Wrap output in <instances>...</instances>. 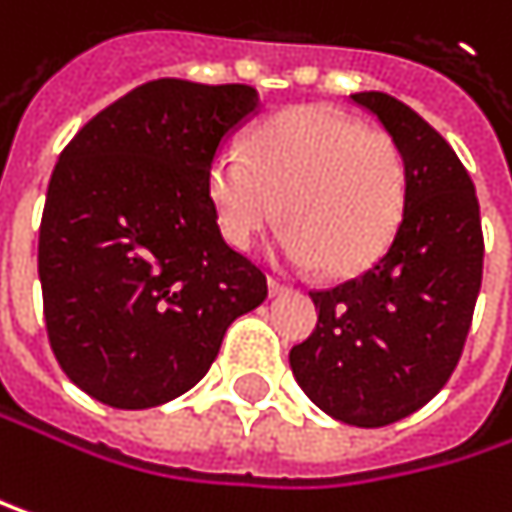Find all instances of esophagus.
I'll list each match as a JSON object with an SVG mask.
<instances>
[{
    "instance_id": "1",
    "label": "esophagus",
    "mask_w": 512,
    "mask_h": 512,
    "mask_svg": "<svg viewBox=\"0 0 512 512\" xmlns=\"http://www.w3.org/2000/svg\"><path fill=\"white\" fill-rule=\"evenodd\" d=\"M285 291H288V285H285V282L270 279V294H273V297H279V294H285Z\"/></svg>"
}]
</instances>
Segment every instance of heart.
<instances>
[{"mask_svg":"<svg viewBox=\"0 0 512 512\" xmlns=\"http://www.w3.org/2000/svg\"><path fill=\"white\" fill-rule=\"evenodd\" d=\"M206 191L233 248L248 251L282 218L285 203V258L300 267L324 264L330 276H357L396 239L408 164L387 131L339 110L297 107L264 122L245 152L218 149Z\"/></svg>","mask_w":512,"mask_h":512,"instance_id":"heart-1","label":"heart"}]
</instances>
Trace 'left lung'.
<instances>
[{
	"label": "left lung",
	"mask_w": 512,
	"mask_h": 512,
	"mask_svg": "<svg viewBox=\"0 0 512 512\" xmlns=\"http://www.w3.org/2000/svg\"><path fill=\"white\" fill-rule=\"evenodd\" d=\"M408 164V200L381 258L312 291L315 333L291 348L303 393L330 417L378 429L423 408L453 375L483 282L474 182L453 146L387 92H357Z\"/></svg>",
	"instance_id": "obj_1"
}]
</instances>
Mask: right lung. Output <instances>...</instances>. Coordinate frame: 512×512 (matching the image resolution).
Returning a JSON list of instances; mask_svg holds the SVG:
<instances>
[{"mask_svg":"<svg viewBox=\"0 0 512 512\" xmlns=\"http://www.w3.org/2000/svg\"><path fill=\"white\" fill-rule=\"evenodd\" d=\"M258 110L245 83L149 80L62 149L38 233L44 324L62 372L110 408L191 390L267 276L218 230L206 173Z\"/></svg>","mask_w":512,"mask_h":512,"instance_id":"right-lung-1","label":"right lung"}]
</instances>
